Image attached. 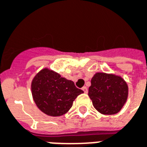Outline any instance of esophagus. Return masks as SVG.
Listing matches in <instances>:
<instances>
[{"mask_svg": "<svg viewBox=\"0 0 147 147\" xmlns=\"http://www.w3.org/2000/svg\"><path fill=\"white\" fill-rule=\"evenodd\" d=\"M82 90H84V94H87V93H88V90H87V88H86V86H84V87L82 88Z\"/></svg>", "mask_w": 147, "mask_h": 147, "instance_id": "34e87169", "label": "esophagus"}]
</instances>
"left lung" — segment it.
<instances>
[{"mask_svg":"<svg viewBox=\"0 0 147 147\" xmlns=\"http://www.w3.org/2000/svg\"><path fill=\"white\" fill-rule=\"evenodd\" d=\"M88 95L97 111L105 115L116 114L127 101L128 86L120 77L96 73L91 80Z\"/></svg>","mask_w":147,"mask_h":147,"instance_id":"1","label":"left lung"}]
</instances>
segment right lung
Here are the masks:
<instances>
[{"label": "right lung", "instance_id": "right-lung-1", "mask_svg": "<svg viewBox=\"0 0 147 147\" xmlns=\"http://www.w3.org/2000/svg\"><path fill=\"white\" fill-rule=\"evenodd\" d=\"M32 95L40 110L51 117L65 114L77 96L84 93L71 80L48 69H44L34 78Z\"/></svg>", "mask_w": 147, "mask_h": 147}]
</instances>
